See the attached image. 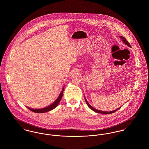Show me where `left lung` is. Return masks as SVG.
Wrapping results in <instances>:
<instances>
[{"instance_id": "obj_1", "label": "left lung", "mask_w": 149, "mask_h": 149, "mask_svg": "<svg viewBox=\"0 0 149 149\" xmlns=\"http://www.w3.org/2000/svg\"><path fill=\"white\" fill-rule=\"evenodd\" d=\"M120 38L122 39V41L123 42L125 43L126 45H127L128 46H129V47H131V45H130V44L129 43V42H128L126 40V39L124 37H123V36H120ZM85 102H86V104H87V105L88 106V107L93 110V111H94V112H97V113H102V114H111L113 113L114 112H115L116 111H117V110H118L120 108H118V109H116V110H114V111H111V112H104V111H99V110H97V109H96L95 108H94L93 107L91 106L89 103H88V102H87V100H86L85 99Z\"/></svg>"}]
</instances>
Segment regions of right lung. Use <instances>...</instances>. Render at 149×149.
<instances>
[{"instance_id":"obj_1","label":"right lung","mask_w":149,"mask_h":149,"mask_svg":"<svg viewBox=\"0 0 149 149\" xmlns=\"http://www.w3.org/2000/svg\"><path fill=\"white\" fill-rule=\"evenodd\" d=\"M64 88H63L61 92L60 93V94L59 95V96L58 97V98H57L56 100L52 104L50 105L49 106L47 107H45V108H41V109H32V108H29L27 107V108L29 109L30 111L33 112H35V113H45V112H49L50 111H51L52 109H54V108H55L59 104L61 99L62 98V97L63 95V92H64Z\"/></svg>"}]
</instances>
